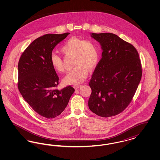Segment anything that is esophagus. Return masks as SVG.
Returning <instances> with one entry per match:
<instances>
[{
	"label": "esophagus",
	"instance_id": "obj_1",
	"mask_svg": "<svg viewBox=\"0 0 160 160\" xmlns=\"http://www.w3.org/2000/svg\"><path fill=\"white\" fill-rule=\"evenodd\" d=\"M82 86V85H81V84H77V85H74V88L76 89H78L79 88H80Z\"/></svg>",
	"mask_w": 160,
	"mask_h": 160
}]
</instances>
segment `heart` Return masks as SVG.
I'll return each instance as SVG.
<instances>
[{"instance_id":"b5f03b06","label":"heart","mask_w":160,"mask_h":160,"mask_svg":"<svg viewBox=\"0 0 160 160\" xmlns=\"http://www.w3.org/2000/svg\"><path fill=\"white\" fill-rule=\"evenodd\" d=\"M61 52L65 56H73L75 68L64 77L63 82L68 84L81 83L85 80L89 69H93L99 61V50L96 43L91 39L71 37L61 47ZM50 63L53 68L58 72H63L65 68L59 56L52 54Z\"/></svg>"}]
</instances>
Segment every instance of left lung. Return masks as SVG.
Segmentation results:
<instances>
[{"label":"left lung","mask_w":160,"mask_h":160,"mask_svg":"<svg viewBox=\"0 0 160 160\" xmlns=\"http://www.w3.org/2000/svg\"><path fill=\"white\" fill-rule=\"evenodd\" d=\"M102 49L89 84V109L103 118L116 116L130 104L140 82L142 69L136 48L112 33H91Z\"/></svg>","instance_id":"obj_1"}]
</instances>
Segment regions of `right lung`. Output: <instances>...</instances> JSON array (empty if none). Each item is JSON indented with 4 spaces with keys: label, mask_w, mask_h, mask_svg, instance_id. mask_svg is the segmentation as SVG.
Wrapping results in <instances>:
<instances>
[{
    "label": "right lung",
    "mask_w": 160,
    "mask_h": 160,
    "mask_svg": "<svg viewBox=\"0 0 160 160\" xmlns=\"http://www.w3.org/2000/svg\"><path fill=\"white\" fill-rule=\"evenodd\" d=\"M69 34H46L37 38L18 62L19 91L35 112L47 119L61 114L75 91L71 86L56 89L59 77L50 63L54 48Z\"/></svg>",
    "instance_id": "1"
}]
</instances>
